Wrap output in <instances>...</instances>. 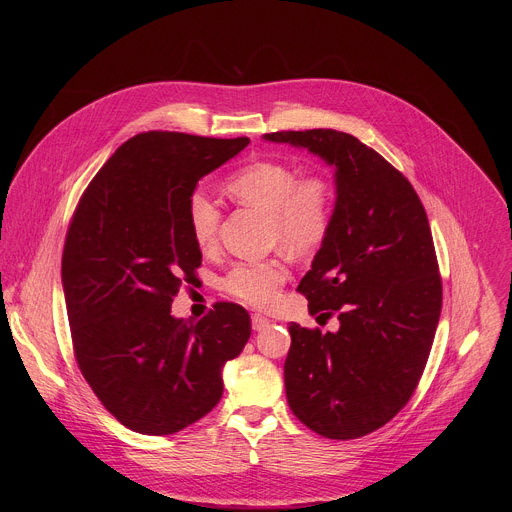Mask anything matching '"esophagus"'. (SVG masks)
<instances>
[{"mask_svg": "<svg viewBox=\"0 0 512 512\" xmlns=\"http://www.w3.org/2000/svg\"><path fill=\"white\" fill-rule=\"evenodd\" d=\"M251 324H253V330H265L269 324H271V320L267 318V316H263V314H253L251 316Z\"/></svg>", "mask_w": 512, "mask_h": 512, "instance_id": "obj_1", "label": "esophagus"}]
</instances>
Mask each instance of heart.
<instances>
[{
	"mask_svg": "<svg viewBox=\"0 0 512 512\" xmlns=\"http://www.w3.org/2000/svg\"><path fill=\"white\" fill-rule=\"evenodd\" d=\"M225 192L239 204L269 216V239L294 255H310L330 235L334 221V192L320 174L300 176L281 162L259 160L235 170L225 180ZM186 221L198 249L208 251L221 227V208L194 190L186 202ZM287 279L281 259L235 263L221 279L223 289L237 300L265 308L279 296Z\"/></svg>",
	"mask_w": 512,
	"mask_h": 512,
	"instance_id": "heart-1",
	"label": "heart"
}]
</instances>
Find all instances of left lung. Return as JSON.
I'll return each mask as SVG.
<instances>
[{"label": "left lung", "mask_w": 512, "mask_h": 512, "mask_svg": "<svg viewBox=\"0 0 512 512\" xmlns=\"http://www.w3.org/2000/svg\"><path fill=\"white\" fill-rule=\"evenodd\" d=\"M336 168L330 235L298 285L312 316L338 332L291 322L285 393L294 415L330 440H354L391 421L423 375L442 312L425 208L381 154L336 129L275 131Z\"/></svg>", "instance_id": "1"}]
</instances>
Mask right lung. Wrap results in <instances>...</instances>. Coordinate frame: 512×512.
<instances>
[{"label": "right lung", "mask_w": 512, "mask_h": 512, "mask_svg": "<svg viewBox=\"0 0 512 512\" xmlns=\"http://www.w3.org/2000/svg\"><path fill=\"white\" fill-rule=\"evenodd\" d=\"M249 137L148 131L127 139L83 192L66 231L62 285L85 381L125 427L170 435L223 397V364L251 336L249 312L216 302L202 320L170 314L202 263L186 202Z\"/></svg>", "instance_id": "obj_1"}]
</instances>
